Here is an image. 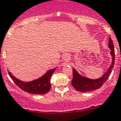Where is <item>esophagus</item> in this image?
<instances>
[{
  "label": "esophagus",
  "instance_id": "1",
  "mask_svg": "<svg viewBox=\"0 0 121 121\" xmlns=\"http://www.w3.org/2000/svg\"><path fill=\"white\" fill-rule=\"evenodd\" d=\"M62 58L63 60H64L65 62H66L69 61V59H70V57H69V55H68V54H65V55H63Z\"/></svg>",
  "mask_w": 121,
  "mask_h": 121
}]
</instances>
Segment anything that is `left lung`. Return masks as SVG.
Instances as JSON below:
<instances>
[{"mask_svg": "<svg viewBox=\"0 0 121 121\" xmlns=\"http://www.w3.org/2000/svg\"><path fill=\"white\" fill-rule=\"evenodd\" d=\"M108 48L110 50V55H111L112 60L111 65L109 66L107 71L104 74V75L97 79H91L87 77L81 76L80 74L77 72L76 69L73 68V78L71 81V83L73 87L76 90L79 92H88L96 90L100 88L103 85L108 79V77L111 74L112 70L115 64V49H114V45L113 41L110 37H109V41H108Z\"/></svg>", "mask_w": 121, "mask_h": 121, "instance_id": "obj_1", "label": "left lung"}]
</instances>
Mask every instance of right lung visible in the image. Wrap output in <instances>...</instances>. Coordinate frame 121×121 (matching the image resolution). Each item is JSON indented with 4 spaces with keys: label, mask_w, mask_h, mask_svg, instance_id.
I'll use <instances>...</instances> for the list:
<instances>
[{
    "label": "right lung",
    "mask_w": 121,
    "mask_h": 121,
    "mask_svg": "<svg viewBox=\"0 0 121 121\" xmlns=\"http://www.w3.org/2000/svg\"><path fill=\"white\" fill-rule=\"evenodd\" d=\"M56 68L57 67L50 69L43 76L37 79L27 82L18 79L13 76L11 72H9L8 74L15 85L24 91L36 95H43L47 94L50 90L51 77Z\"/></svg>",
    "instance_id": "1"
}]
</instances>
